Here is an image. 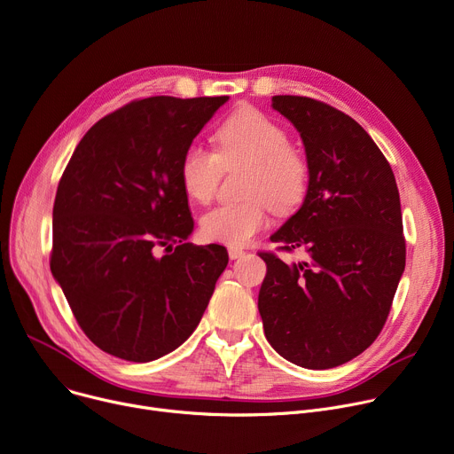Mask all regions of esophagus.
Returning <instances> with one entry per match:
<instances>
[{
    "label": "esophagus",
    "instance_id": "34e87169",
    "mask_svg": "<svg viewBox=\"0 0 454 454\" xmlns=\"http://www.w3.org/2000/svg\"><path fill=\"white\" fill-rule=\"evenodd\" d=\"M243 254H246V251H243L241 247H229V258H231V260L241 258Z\"/></svg>",
    "mask_w": 454,
    "mask_h": 454
}]
</instances>
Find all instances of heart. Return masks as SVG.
Listing matches in <instances>:
<instances>
[{
    "label": "heart",
    "mask_w": 454,
    "mask_h": 454,
    "mask_svg": "<svg viewBox=\"0 0 454 454\" xmlns=\"http://www.w3.org/2000/svg\"><path fill=\"white\" fill-rule=\"evenodd\" d=\"M286 129L256 109H239L215 134V153L192 144L184 153L180 178L185 194L207 203L216 192L222 167L243 163L241 192L247 198L220 203L201 220V234L225 246H246L267 223L270 203L287 213L305 196L309 161L301 151L287 145Z\"/></svg>",
    "instance_id": "1"
}]
</instances>
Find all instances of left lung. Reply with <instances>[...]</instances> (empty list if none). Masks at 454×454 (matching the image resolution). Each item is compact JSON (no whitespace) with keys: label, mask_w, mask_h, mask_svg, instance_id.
<instances>
[{"label":"left lung","mask_w":454,"mask_h":454,"mask_svg":"<svg viewBox=\"0 0 454 454\" xmlns=\"http://www.w3.org/2000/svg\"><path fill=\"white\" fill-rule=\"evenodd\" d=\"M272 109L300 132L309 187L270 239L309 260L260 253L258 310L278 355L331 369L364 353L387 320L405 269L400 194L389 161L351 116L303 96H272Z\"/></svg>","instance_id":"obj_1"}]
</instances>
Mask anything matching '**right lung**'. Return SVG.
<instances>
[{"label": "right lung", "mask_w": 454, "mask_h": 454, "mask_svg": "<svg viewBox=\"0 0 454 454\" xmlns=\"http://www.w3.org/2000/svg\"><path fill=\"white\" fill-rule=\"evenodd\" d=\"M227 99L132 101L92 125L68 161L54 200L51 270L101 351L153 362L198 327L229 254L218 243H184L194 222L180 163ZM161 247L168 254L158 257Z\"/></svg>", "instance_id": "1"}]
</instances>
